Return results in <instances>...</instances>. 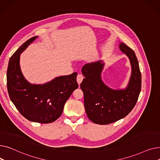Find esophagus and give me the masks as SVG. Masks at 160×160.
<instances>
[{
    "instance_id": "esophagus-1",
    "label": "esophagus",
    "mask_w": 160,
    "mask_h": 160,
    "mask_svg": "<svg viewBox=\"0 0 160 160\" xmlns=\"http://www.w3.org/2000/svg\"><path fill=\"white\" fill-rule=\"evenodd\" d=\"M83 79V76L82 74H78L77 75V82H78V83L79 85L81 83V82H82Z\"/></svg>"
}]
</instances>
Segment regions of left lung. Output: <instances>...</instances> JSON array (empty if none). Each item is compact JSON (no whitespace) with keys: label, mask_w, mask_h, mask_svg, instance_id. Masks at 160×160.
Masks as SVG:
<instances>
[{"label":"left lung","mask_w":160,"mask_h":160,"mask_svg":"<svg viewBox=\"0 0 160 160\" xmlns=\"http://www.w3.org/2000/svg\"><path fill=\"white\" fill-rule=\"evenodd\" d=\"M119 48L130 62L132 74L124 89H113L107 86L101 78L104 63L102 60L83 66L80 88L84 97V107L89 120L98 124H108L127 116L135 106L141 91V74L133 50L120 43Z\"/></svg>","instance_id":"obj_1"}]
</instances>
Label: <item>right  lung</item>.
<instances>
[{
  "instance_id": "obj_1",
  "label": "right lung",
  "mask_w": 160,
  "mask_h": 160,
  "mask_svg": "<svg viewBox=\"0 0 160 160\" xmlns=\"http://www.w3.org/2000/svg\"><path fill=\"white\" fill-rule=\"evenodd\" d=\"M38 36L27 40L10 59L7 70V88L12 102L27 119L50 123L62 115L64 105L77 89V72L56 77L44 84H32L21 71L20 54Z\"/></svg>"
}]
</instances>
